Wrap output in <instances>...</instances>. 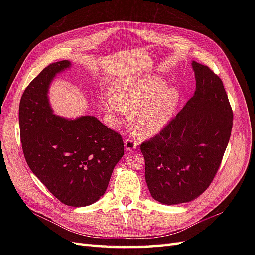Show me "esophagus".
Here are the masks:
<instances>
[{
    "instance_id": "obj_1",
    "label": "esophagus",
    "mask_w": 255,
    "mask_h": 255,
    "mask_svg": "<svg viewBox=\"0 0 255 255\" xmlns=\"http://www.w3.org/2000/svg\"><path fill=\"white\" fill-rule=\"evenodd\" d=\"M136 146H137L136 141H134L133 139H130V138H127L126 141H125V149L127 151H128V152L133 151V150L136 149Z\"/></svg>"
}]
</instances>
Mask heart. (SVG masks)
I'll return each instance as SVG.
<instances>
[{"instance_id": "b5f03b06", "label": "heart", "mask_w": 255, "mask_h": 255, "mask_svg": "<svg viewBox=\"0 0 255 255\" xmlns=\"http://www.w3.org/2000/svg\"><path fill=\"white\" fill-rule=\"evenodd\" d=\"M181 98L180 90L168 87L160 76L120 80L113 90L101 95V104L107 121L118 127L130 115V125L140 137H150L163 130L172 119Z\"/></svg>"}]
</instances>
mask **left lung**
Returning <instances> with one entry per match:
<instances>
[{"mask_svg":"<svg viewBox=\"0 0 255 255\" xmlns=\"http://www.w3.org/2000/svg\"><path fill=\"white\" fill-rule=\"evenodd\" d=\"M191 67L194 96L158 135L140 145L150 194L166 205L190 202L210 186L233 126L222 81L195 60Z\"/></svg>","mask_w":255,"mask_h":255,"instance_id":"obj_1","label":"left lung"}]
</instances>
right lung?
<instances>
[{
    "mask_svg": "<svg viewBox=\"0 0 255 255\" xmlns=\"http://www.w3.org/2000/svg\"><path fill=\"white\" fill-rule=\"evenodd\" d=\"M71 61L53 63L24 90L19 106L22 149L32 172L61 203L87 206L106 191L125 148L121 136L95 116L54 114L49 90Z\"/></svg>",
    "mask_w": 255,
    "mask_h": 255,
    "instance_id": "1",
    "label": "right lung"
}]
</instances>
